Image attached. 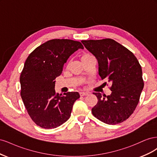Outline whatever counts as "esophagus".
I'll use <instances>...</instances> for the list:
<instances>
[{
  "label": "esophagus",
  "mask_w": 157,
  "mask_h": 157,
  "mask_svg": "<svg viewBox=\"0 0 157 157\" xmlns=\"http://www.w3.org/2000/svg\"><path fill=\"white\" fill-rule=\"evenodd\" d=\"M80 96H88V92H80Z\"/></svg>",
  "instance_id": "1"
}]
</instances>
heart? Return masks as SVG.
Listing matches in <instances>:
<instances>
[{"instance_id": "heart-1", "label": "heart", "mask_w": 157, "mask_h": 157, "mask_svg": "<svg viewBox=\"0 0 157 157\" xmlns=\"http://www.w3.org/2000/svg\"><path fill=\"white\" fill-rule=\"evenodd\" d=\"M92 55H90V54H88V53H83L81 56H80V59H81V61H83L84 60L86 59L90 58V57H92ZM69 63H68V65H69Z\"/></svg>"}]
</instances>
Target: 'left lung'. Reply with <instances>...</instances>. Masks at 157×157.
Masks as SVG:
<instances>
[{
    "mask_svg": "<svg viewBox=\"0 0 157 157\" xmlns=\"http://www.w3.org/2000/svg\"><path fill=\"white\" fill-rule=\"evenodd\" d=\"M81 42L98 59L101 79L112 84L109 96L93 93L98 100L92 109L93 115L108 124L124 122L134 113L144 86L138 60L126 47L111 39Z\"/></svg>",
    "mask_w": 157,
    "mask_h": 157,
    "instance_id": "1",
    "label": "left lung"
}]
</instances>
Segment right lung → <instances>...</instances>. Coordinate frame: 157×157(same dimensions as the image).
I'll return each mask as SVG.
<instances>
[{
    "label": "right lung",
    "mask_w": 157,
    "mask_h": 157,
    "mask_svg": "<svg viewBox=\"0 0 157 157\" xmlns=\"http://www.w3.org/2000/svg\"><path fill=\"white\" fill-rule=\"evenodd\" d=\"M84 46L78 41L52 39L38 46L25 61L20 75L21 97L33 121L45 129L63 124L71 117L78 92L56 94L55 79L69 56Z\"/></svg>",
    "instance_id": "add662e5"
}]
</instances>
